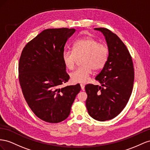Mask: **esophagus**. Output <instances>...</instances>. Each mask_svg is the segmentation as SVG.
Segmentation results:
<instances>
[{
	"label": "esophagus",
	"instance_id": "obj_1",
	"mask_svg": "<svg viewBox=\"0 0 150 150\" xmlns=\"http://www.w3.org/2000/svg\"><path fill=\"white\" fill-rule=\"evenodd\" d=\"M80 87H81V88H82V91H83L84 88H85V85L83 83H81L80 84Z\"/></svg>",
	"mask_w": 150,
	"mask_h": 150
}]
</instances>
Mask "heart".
<instances>
[{"instance_id":"obj_1","label":"heart","mask_w":150,"mask_h":150,"mask_svg":"<svg viewBox=\"0 0 150 150\" xmlns=\"http://www.w3.org/2000/svg\"><path fill=\"white\" fill-rule=\"evenodd\" d=\"M109 51L107 46L99 43L92 37H86L76 41L73 45V51L65 50L62 59L68 70H73L81 59L82 66L71 73V80L75 83H85L90 79L92 69H101L108 60Z\"/></svg>"}]
</instances>
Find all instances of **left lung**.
Here are the masks:
<instances>
[{
    "mask_svg": "<svg viewBox=\"0 0 150 150\" xmlns=\"http://www.w3.org/2000/svg\"><path fill=\"white\" fill-rule=\"evenodd\" d=\"M94 29L103 33L109 55L96 77L101 85H85L86 107L93 119L105 121L116 117L127 104L133 88L134 71L131 54L120 38L108 29Z\"/></svg>",
    "mask_w": 150,
    "mask_h": 150,
    "instance_id": "left-lung-1",
    "label": "left lung"
}]
</instances>
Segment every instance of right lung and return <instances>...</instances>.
<instances>
[{"label": "right lung", "mask_w": 150, "mask_h": 150, "mask_svg": "<svg viewBox=\"0 0 150 150\" xmlns=\"http://www.w3.org/2000/svg\"><path fill=\"white\" fill-rule=\"evenodd\" d=\"M75 29H48L23 48L19 62V80L24 99L41 120L58 123L66 119L80 85L59 88L70 76L62 59L64 47Z\"/></svg>", "instance_id": "right-lung-1"}]
</instances>
